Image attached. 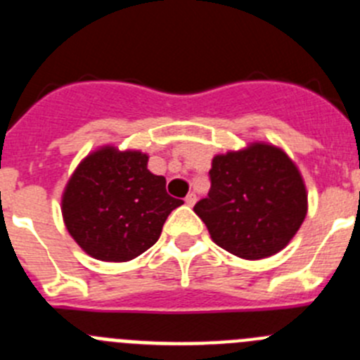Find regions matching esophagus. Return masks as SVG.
Instances as JSON below:
<instances>
[{"label": "esophagus", "instance_id": "obj_1", "mask_svg": "<svg viewBox=\"0 0 360 360\" xmlns=\"http://www.w3.org/2000/svg\"><path fill=\"white\" fill-rule=\"evenodd\" d=\"M186 203H187V205H191V207L195 205V203H196V195H195V193H189V195L186 196Z\"/></svg>", "mask_w": 360, "mask_h": 360}]
</instances>
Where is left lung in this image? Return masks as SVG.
Instances as JSON below:
<instances>
[{"mask_svg": "<svg viewBox=\"0 0 360 360\" xmlns=\"http://www.w3.org/2000/svg\"><path fill=\"white\" fill-rule=\"evenodd\" d=\"M211 191L195 205L211 238L243 259L279 252L307 216V191L294 162L274 146L252 144L212 158Z\"/></svg>", "mask_w": 360, "mask_h": 360, "instance_id": "left-lung-1", "label": "left lung"}]
</instances>
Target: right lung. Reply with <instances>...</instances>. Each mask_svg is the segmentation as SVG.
<instances>
[{
	"mask_svg": "<svg viewBox=\"0 0 360 360\" xmlns=\"http://www.w3.org/2000/svg\"><path fill=\"white\" fill-rule=\"evenodd\" d=\"M182 203L167 195L164 176L149 173L146 155L104 148L70 178L63 216L90 256L129 262L157 243L167 216Z\"/></svg>",
	"mask_w": 360,
	"mask_h": 360,
	"instance_id": "add662e5",
	"label": "right lung"
}]
</instances>
